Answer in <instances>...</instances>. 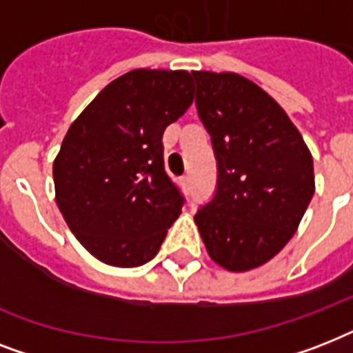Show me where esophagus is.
<instances>
[{
	"label": "esophagus",
	"mask_w": 353,
	"mask_h": 353,
	"mask_svg": "<svg viewBox=\"0 0 353 353\" xmlns=\"http://www.w3.org/2000/svg\"><path fill=\"white\" fill-rule=\"evenodd\" d=\"M181 185H183V187H185V188H187L188 185H190V176H183V177H181Z\"/></svg>",
	"instance_id": "34e87169"
}]
</instances>
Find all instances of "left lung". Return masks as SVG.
Wrapping results in <instances>:
<instances>
[{"instance_id": "left-lung-1", "label": "left lung", "mask_w": 353, "mask_h": 353, "mask_svg": "<svg viewBox=\"0 0 353 353\" xmlns=\"http://www.w3.org/2000/svg\"><path fill=\"white\" fill-rule=\"evenodd\" d=\"M196 108L218 163L216 192L194 221L229 271L269 262L295 234L315 192L313 159L285 112L236 73H192Z\"/></svg>"}]
</instances>
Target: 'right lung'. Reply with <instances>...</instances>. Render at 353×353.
Segmentation results:
<instances>
[{
    "instance_id": "1",
    "label": "right lung",
    "mask_w": 353,
    "mask_h": 353,
    "mask_svg": "<svg viewBox=\"0 0 353 353\" xmlns=\"http://www.w3.org/2000/svg\"><path fill=\"white\" fill-rule=\"evenodd\" d=\"M192 101L187 71L133 69L69 126L52 163L57 203L77 240L101 262H150L181 214L185 198L165 170L163 132Z\"/></svg>"
}]
</instances>
